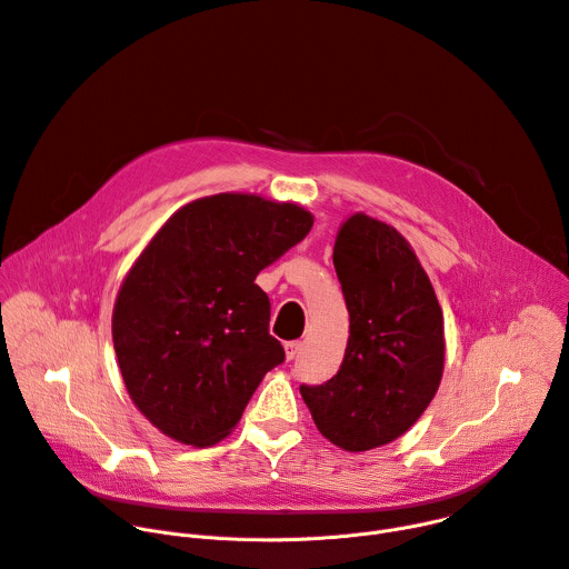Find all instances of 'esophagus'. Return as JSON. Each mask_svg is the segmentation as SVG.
Wrapping results in <instances>:
<instances>
[{
  "label": "esophagus",
  "mask_w": 569,
  "mask_h": 569,
  "mask_svg": "<svg viewBox=\"0 0 569 569\" xmlns=\"http://www.w3.org/2000/svg\"><path fill=\"white\" fill-rule=\"evenodd\" d=\"M301 349H303L301 342H288V345H286V358H288V360H295V358L301 353Z\"/></svg>",
  "instance_id": "obj_1"
}]
</instances>
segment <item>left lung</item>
Masks as SVG:
<instances>
[{
	"instance_id": "obj_1",
	"label": "left lung",
	"mask_w": 569,
	"mask_h": 569,
	"mask_svg": "<svg viewBox=\"0 0 569 569\" xmlns=\"http://www.w3.org/2000/svg\"><path fill=\"white\" fill-rule=\"evenodd\" d=\"M333 266L349 310V342L338 373L299 391L317 430L349 452L408 432L443 373V312L412 248L393 227L351 216Z\"/></svg>"
}]
</instances>
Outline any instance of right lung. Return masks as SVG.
I'll return each instance as SVG.
<instances>
[{"mask_svg":"<svg viewBox=\"0 0 569 569\" xmlns=\"http://www.w3.org/2000/svg\"><path fill=\"white\" fill-rule=\"evenodd\" d=\"M310 227L292 202L218 193L154 233L112 315L126 389L154 428L202 448L240 421L263 376L286 360L254 279Z\"/></svg>","mask_w":569,"mask_h":569,"instance_id":"1","label":"right lung"}]
</instances>
